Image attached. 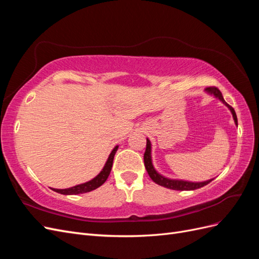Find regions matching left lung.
Segmentation results:
<instances>
[{
	"instance_id": "8db88e82",
	"label": "left lung",
	"mask_w": 259,
	"mask_h": 259,
	"mask_svg": "<svg viewBox=\"0 0 259 259\" xmlns=\"http://www.w3.org/2000/svg\"><path fill=\"white\" fill-rule=\"evenodd\" d=\"M205 92L209 95L214 96L215 98L219 99L222 101V103L229 109L232 117L234 120V124L238 126V119H237V114L236 111H234V109L229 106L228 104L226 103L224 97H223V94L222 92L219 91L217 88H207L205 89ZM151 150H152V146H151V142L147 138V147H146V152L144 154V162H145V167L148 171L149 176L153 180L155 184H158L162 187H165L167 189H171V190H180V191H188V190H195V189H199L201 187H204L205 185L209 184L211 179L205 180V182H188V180H184V179H174V178H168L163 176L162 174H160L158 170L155 169V167L153 166V163H152V155H151Z\"/></svg>"
}]
</instances>
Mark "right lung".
Wrapping results in <instances>:
<instances>
[{
    "label": "right lung",
    "instance_id": "obj_1",
    "mask_svg": "<svg viewBox=\"0 0 259 259\" xmlns=\"http://www.w3.org/2000/svg\"><path fill=\"white\" fill-rule=\"evenodd\" d=\"M117 148H119V146H115L112 149V151H111L110 154H109L108 160L105 163L103 169L100 170V173L96 177H94L93 179L89 180V182L80 184V185H76V186H73V187H70V188H66V189H56V188H52V189L55 192H58V193H61V194H66V195L86 193V192H90V191H93V190L97 189L98 187H100L101 185H103L106 182L109 174H110L111 168H112L113 159H114V154H115V152L117 150Z\"/></svg>",
    "mask_w": 259,
    "mask_h": 259
}]
</instances>
